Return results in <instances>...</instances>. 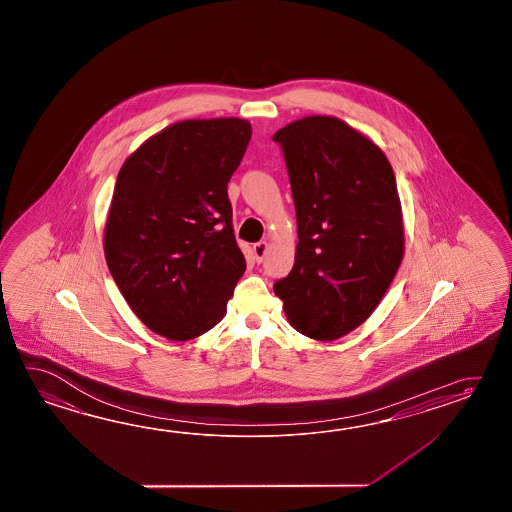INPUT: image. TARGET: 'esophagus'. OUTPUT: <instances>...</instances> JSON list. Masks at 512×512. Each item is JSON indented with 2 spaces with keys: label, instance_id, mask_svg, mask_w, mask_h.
I'll list each match as a JSON object with an SVG mask.
<instances>
[{
  "label": "esophagus",
  "instance_id": "esophagus-1",
  "mask_svg": "<svg viewBox=\"0 0 512 512\" xmlns=\"http://www.w3.org/2000/svg\"><path fill=\"white\" fill-rule=\"evenodd\" d=\"M252 251H254V256H256V260L263 261V258H265V254H267V251H269V243H267V241H258V243H254Z\"/></svg>",
  "mask_w": 512,
  "mask_h": 512
}]
</instances>
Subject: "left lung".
<instances>
[{
  "label": "left lung",
  "instance_id": "8db88e82",
  "mask_svg": "<svg viewBox=\"0 0 512 512\" xmlns=\"http://www.w3.org/2000/svg\"><path fill=\"white\" fill-rule=\"evenodd\" d=\"M272 141L282 148L298 225L293 271L274 293L305 337H344L373 313L403 260L392 166L335 117L294 120Z\"/></svg>",
  "mask_w": 512,
  "mask_h": 512
}]
</instances>
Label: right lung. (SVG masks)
Returning <instances> with one entry per match:
<instances>
[{
    "mask_svg": "<svg viewBox=\"0 0 512 512\" xmlns=\"http://www.w3.org/2000/svg\"><path fill=\"white\" fill-rule=\"evenodd\" d=\"M251 135L247 120H183L120 168L104 252L120 293L157 335L190 340L227 313L247 267L227 185Z\"/></svg>",
    "mask_w": 512,
    "mask_h": 512,
    "instance_id": "add662e5",
    "label": "right lung"
}]
</instances>
